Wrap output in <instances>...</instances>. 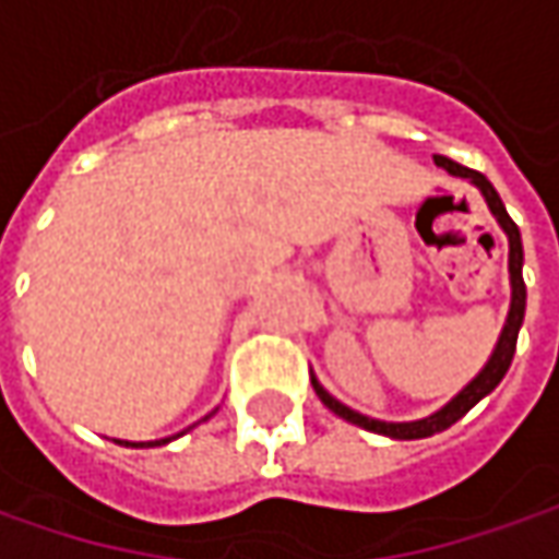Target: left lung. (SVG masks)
Returning a JSON list of instances; mask_svg holds the SVG:
<instances>
[{"label": "left lung", "instance_id": "left-lung-1", "mask_svg": "<svg viewBox=\"0 0 559 559\" xmlns=\"http://www.w3.org/2000/svg\"><path fill=\"white\" fill-rule=\"evenodd\" d=\"M435 162H438L448 175H453V178H466L473 187H478V193L485 197V203H488V209H491V215L498 218V225L503 228V234H507V243H510V259H507V269H510V312H507V322H503V328H500L498 344H495V350H491V356H488V362L481 366V372H478V376H475L473 381L456 394V397H450L441 409H435V413H431V416H425V419H413V423H384V419L362 416V413H356V409H350V406H344L337 397H331L325 388L319 384V378L312 376V388H316L319 401L325 403L334 416H341V419H347V423L359 425V428H366V431L384 435V438H397V441L431 438V435H438V431L450 428L456 419H463V416H466V413H469L481 397H488V394L498 388L500 381H503L507 369H510V362H513L516 337H520L522 319H525L522 237H520V228H516V222L507 215V209H503V203H500L498 190L491 187V181H488L481 171H473V168H466V165H460V162H453V158H444V156H435Z\"/></svg>", "mask_w": 559, "mask_h": 559}]
</instances>
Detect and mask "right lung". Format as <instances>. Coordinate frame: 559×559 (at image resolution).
I'll return each instance as SVG.
<instances>
[{
	"mask_svg": "<svg viewBox=\"0 0 559 559\" xmlns=\"http://www.w3.org/2000/svg\"><path fill=\"white\" fill-rule=\"evenodd\" d=\"M168 441H171V438H162V441H118V444H124V448H158V444H168Z\"/></svg>",
	"mask_w": 559,
	"mask_h": 559,
	"instance_id": "right-lung-1",
	"label": "right lung"
}]
</instances>
